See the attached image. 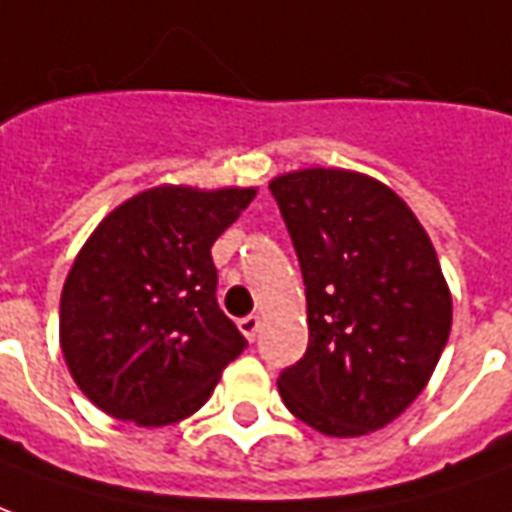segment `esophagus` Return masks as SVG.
Wrapping results in <instances>:
<instances>
[{
  "mask_svg": "<svg viewBox=\"0 0 512 512\" xmlns=\"http://www.w3.org/2000/svg\"><path fill=\"white\" fill-rule=\"evenodd\" d=\"M259 327H261V319L259 316H245V319H240V330L242 335L248 338V341H256V335H259Z\"/></svg>",
  "mask_w": 512,
  "mask_h": 512,
  "instance_id": "1",
  "label": "esophagus"
}]
</instances>
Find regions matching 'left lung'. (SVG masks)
I'll list each match as a JSON object with an SVG mask.
<instances>
[{"instance_id": "8db88e82", "label": "left lung", "mask_w": 512, "mask_h": 512, "mask_svg": "<svg viewBox=\"0 0 512 512\" xmlns=\"http://www.w3.org/2000/svg\"><path fill=\"white\" fill-rule=\"evenodd\" d=\"M270 190L300 259L308 352L278 376L286 409L324 436H365L423 393L453 297L406 201L349 169L281 174Z\"/></svg>"}]
</instances>
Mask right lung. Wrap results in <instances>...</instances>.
Wrapping results in <instances>:
<instances>
[{"mask_svg": "<svg viewBox=\"0 0 512 512\" xmlns=\"http://www.w3.org/2000/svg\"><path fill=\"white\" fill-rule=\"evenodd\" d=\"M253 196L256 188L158 185L89 234L62 289L59 346L98 409L160 428L207 404L248 346L218 308L210 248Z\"/></svg>", "mask_w": 512, "mask_h": 512, "instance_id": "right-lung-1", "label": "right lung"}]
</instances>
